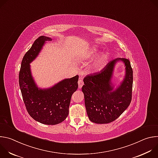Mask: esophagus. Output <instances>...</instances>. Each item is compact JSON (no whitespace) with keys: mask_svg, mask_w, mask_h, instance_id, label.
I'll use <instances>...</instances> for the list:
<instances>
[{"mask_svg":"<svg viewBox=\"0 0 158 158\" xmlns=\"http://www.w3.org/2000/svg\"><path fill=\"white\" fill-rule=\"evenodd\" d=\"M83 84H84V82H83V81H82V79H81V78H79V81H78V85H79V88H81V87H82Z\"/></svg>","mask_w":158,"mask_h":158,"instance_id":"34e87169","label":"esophagus"}]
</instances>
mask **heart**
<instances>
[{
  "mask_svg": "<svg viewBox=\"0 0 158 158\" xmlns=\"http://www.w3.org/2000/svg\"><path fill=\"white\" fill-rule=\"evenodd\" d=\"M97 51L96 49H91L85 51L82 54V58L84 59H89L94 57L96 54ZM109 60V56L107 53H102L99 57L93 62L90 67L91 69L94 72H98L101 71Z\"/></svg>",
  "mask_w": 158,
  "mask_h": 158,
  "instance_id": "1",
  "label": "heart"
}]
</instances>
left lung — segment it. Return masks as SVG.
I'll list each match as a JSON object with an SVG mask.
<instances>
[{
    "label": "left lung",
    "instance_id": "1",
    "mask_svg": "<svg viewBox=\"0 0 158 158\" xmlns=\"http://www.w3.org/2000/svg\"><path fill=\"white\" fill-rule=\"evenodd\" d=\"M124 62L126 74L120 85L114 88L111 82L115 65ZM133 72L129 60L116 58L110 61L99 73L84 79L82 91L90 121L97 124H107L115 121L128 107L132 99Z\"/></svg>",
    "mask_w": 158,
    "mask_h": 158
}]
</instances>
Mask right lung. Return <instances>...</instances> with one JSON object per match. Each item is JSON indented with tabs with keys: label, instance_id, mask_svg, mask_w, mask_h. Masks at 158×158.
<instances>
[{
	"label": "right lung",
	"instance_id": "1",
	"mask_svg": "<svg viewBox=\"0 0 158 158\" xmlns=\"http://www.w3.org/2000/svg\"><path fill=\"white\" fill-rule=\"evenodd\" d=\"M46 36H40L22 59L19 76L20 91L26 109L36 121L47 125H55L64 121L69 114L73 94L78 88V75L65 79L48 89L36 85L31 71V63L39 55L46 41Z\"/></svg>",
	"mask_w": 158,
	"mask_h": 158
}]
</instances>
